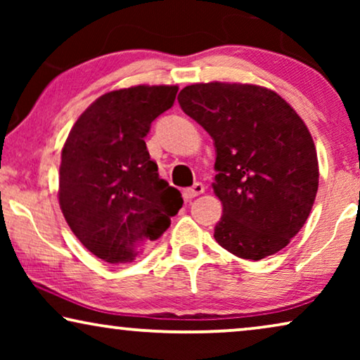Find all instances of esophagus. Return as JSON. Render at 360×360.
Returning a JSON list of instances; mask_svg holds the SVG:
<instances>
[{
    "label": "esophagus",
    "instance_id": "34e87169",
    "mask_svg": "<svg viewBox=\"0 0 360 360\" xmlns=\"http://www.w3.org/2000/svg\"><path fill=\"white\" fill-rule=\"evenodd\" d=\"M205 191V185L203 184H195L193 186H190V188H185L184 190V198L186 200V201H190V200H193L195 196H198V195H201Z\"/></svg>",
    "mask_w": 360,
    "mask_h": 360
}]
</instances>
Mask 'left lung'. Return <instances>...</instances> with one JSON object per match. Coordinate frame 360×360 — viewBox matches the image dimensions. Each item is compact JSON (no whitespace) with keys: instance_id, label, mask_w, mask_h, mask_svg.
Listing matches in <instances>:
<instances>
[{"instance_id":"left-lung-1","label":"left lung","mask_w":360,"mask_h":360,"mask_svg":"<svg viewBox=\"0 0 360 360\" xmlns=\"http://www.w3.org/2000/svg\"><path fill=\"white\" fill-rule=\"evenodd\" d=\"M179 103L216 147L213 190L223 203L216 243L240 259L277 254L316 198L318 157L307 124L277 93L248 83H195Z\"/></svg>"}]
</instances>
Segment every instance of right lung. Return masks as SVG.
<instances>
[{"mask_svg": "<svg viewBox=\"0 0 360 360\" xmlns=\"http://www.w3.org/2000/svg\"><path fill=\"white\" fill-rule=\"evenodd\" d=\"M179 86L139 85L93 101L62 149L58 203L78 240L110 264L132 262L184 205L159 176L144 137Z\"/></svg>", "mask_w": 360, "mask_h": 360, "instance_id": "1", "label": "right lung"}]
</instances>
